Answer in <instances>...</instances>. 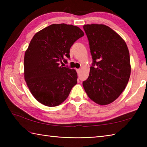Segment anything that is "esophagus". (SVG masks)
<instances>
[{"instance_id": "1", "label": "esophagus", "mask_w": 147, "mask_h": 147, "mask_svg": "<svg viewBox=\"0 0 147 147\" xmlns=\"http://www.w3.org/2000/svg\"><path fill=\"white\" fill-rule=\"evenodd\" d=\"M76 71H77L78 74H80V73H81V69H76Z\"/></svg>"}]
</instances>
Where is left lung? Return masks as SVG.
<instances>
[{"mask_svg": "<svg viewBox=\"0 0 147 147\" xmlns=\"http://www.w3.org/2000/svg\"><path fill=\"white\" fill-rule=\"evenodd\" d=\"M83 29L93 59L89 76L83 82V88L96 104L107 105L119 96L128 83V49L124 40L105 24H85Z\"/></svg>", "mask_w": 147, "mask_h": 147, "instance_id": "8db88e82", "label": "left lung"}]
</instances>
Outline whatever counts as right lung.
<instances>
[{"mask_svg":"<svg viewBox=\"0 0 147 147\" xmlns=\"http://www.w3.org/2000/svg\"><path fill=\"white\" fill-rule=\"evenodd\" d=\"M84 35L72 24H53L37 32L24 58V75L30 92L37 101L55 107L67 98L76 85L75 69L60 65L70 57V48Z\"/></svg>","mask_w":147,"mask_h":147,"instance_id":"obj_1","label":"right lung"}]
</instances>
